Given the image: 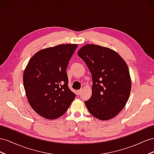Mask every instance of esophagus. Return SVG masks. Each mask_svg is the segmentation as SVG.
<instances>
[{"mask_svg": "<svg viewBox=\"0 0 154 154\" xmlns=\"http://www.w3.org/2000/svg\"><path fill=\"white\" fill-rule=\"evenodd\" d=\"M81 93H82V90H77V95H80Z\"/></svg>", "mask_w": 154, "mask_h": 154, "instance_id": "34e87169", "label": "esophagus"}]
</instances>
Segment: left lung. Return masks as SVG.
Wrapping results in <instances>:
<instances>
[{
  "instance_id": "left-lung-1",
  "label": "left lung",
  "mask_w": 154,
  "mask_h": 154,
  "mask_svg": "<svg viewBox=\"0 0 154 154\" xmlns=\"http://www.w3.org/2000/svg\"><path fill=\"white\" fill-rule=\"evenodd\" d=\"M77 55L92 77V95L85 101L87 109L98 119H110L122 110L129 97L131 82L128 66L117 52L99 45H86Z\"/></svg>"
}]
</instances>
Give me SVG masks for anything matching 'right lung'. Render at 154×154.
I'll return each mask as SVG.
<instances>
[{
  "instance_id": "add662e5",
  "label": "right lung",
  "mask_w": 154,
  "mask_h": 154,
  "mask_svg": "<svg viewBox=\"0 0 154 154\" xmlns=\"http://www.w3.org/2000/svg\"><path fill=\"white\" fill-rule=\"evenodd\" d=\"M77 45H60L43 49L28 63L23 84L30 106L48 119L62 116L75 97L68 87L66 68Z\"/></svg>"
}]
</instances>
